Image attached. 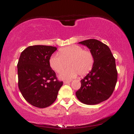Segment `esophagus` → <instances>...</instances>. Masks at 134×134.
Listing matches in <instances>:
<instances>
[{"instance_id":"34e87169","label":"esophagus","mask_w":134,"mask_h":134,"mask_svg":"<svg viewBox=\"0 0 134 134\" xmlns=\"http://www.w3.org/2000/svg\"><path fill=\"white\" fill-rule=\"evenodd\" d=\"M71 82V80H66V81H64V84H68V83Z\"/></svg>"}]
</instances>
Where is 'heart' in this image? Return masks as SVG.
<instances>
[{"instance_id": "obj_1", "label": "heart", "mask_w": 134, "mask_h": 134, "mask_svg": "<svg viewBox=\"0 0 134 134\" xmlns=\"http://www.w3.org/2000/svg\"><path fill=\"white\" fill-rule=\"evenodd\" d=\"M58 55L52 56L49 60L50 66L54 72L59 73L66 67L70 68L61 72L59 77L69 80L77 74L80 76L86 75L92 69L93 57L90 51H85L79 46H70L60 49Z\"/></svg>"}]
</instances>
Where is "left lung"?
Listing matches in <instances>:
<instances>
[{
	"label": "left lung",
	"instance_id": "1",
	"mask_svg": "<svg viewBox=\"0 0 134 134\" xmlns=\"http://www.w3.org/2000/svg\"><path fill=\"white\" fill-rule=\"evenodd\" d=\"M87 46L92 54L91 71L80 80L81 87L75 93L77 99L87 105H96L112 94L117 80L115 60L107 45L96 39L79 42Z\"/></svg>",
	"mask_w": 134,
	"mask_h": 134
}]
</instances>
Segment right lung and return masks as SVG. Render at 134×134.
Returning a JSON list of instances; mask_svg holds the SVG:
<instances>
[{
	"label": "right lung",
	"mask_w": 134,
	"mask_h": 134,
	"mask_svg": "<svg viewBox=\"0 0 134 134\" xmlns=\"http://www.w3.org/2000/svg\"><path fill=\"white\" fill-rule=\"evenodd\" d=\"M57 47L33 46L21 53L17 64L18 85L24 98L38 108L49 107L55 102L63 82L57 80L49 60Z\"/></svg>",
	"instance_id": "right-lung-1"
}]
</instances>
